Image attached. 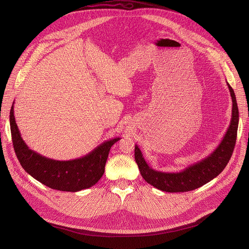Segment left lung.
<instances>
[{"label": "left lung", "mask_w": 249, "mask_h": 249, "mask_svg": "<svg viewBox=\"0 0 249 249\" xmlns=\"http://www.w3.org/2000/svg\"><path fill=\"white\" fill-rule=\"evenodd\" d=\"M227 83L232 99L231 121L227 131L219 145L205 159L188 165L182 171L176 173L160 172L150 167L145 161L138 145L135 144V160L142 178L149 185L167 193H182L198 189L219 176L227 163L236 142L239 112L236 97L231 86Z\"/></svg>", "instance_id": "left-lung-1"}]
</instances>
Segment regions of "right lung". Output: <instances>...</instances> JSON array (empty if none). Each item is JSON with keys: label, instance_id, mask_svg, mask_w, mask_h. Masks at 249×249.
Instances as JSON below:
<instances>
[{"label": "right lung", "instance_id": "right-lung-1", "mask_svg": "<svg viewBox=\"0 0 249 249\" xmlns=\"http://www.w3.org/2000/svg\"><path fill=\"white\" fill-rule=\"evenodd\" d=\"M13 145L25 172L48 188L62 192H78L95 186L105 172L110 149L121 137L104 141L88 154L71 160L48 159L28 147L23 140L14 116V103L10 112Z\"/></svg>", "mask_w": 249, "mask_h": 249}]
</instances>
